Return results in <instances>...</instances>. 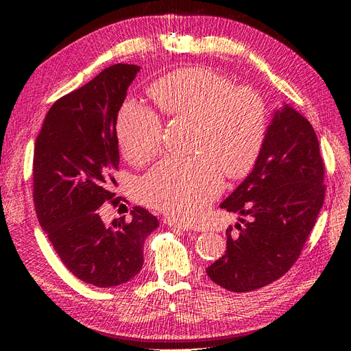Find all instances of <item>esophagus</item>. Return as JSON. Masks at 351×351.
I'll return each instance as SVG.
<instances>
[{
  "mask_svg": "<svg viewBox=\"0 0 351 351\" xmlns=\"http://www.w3.org/2000/svg\"><path fill=\"white\" fill-rule=\"evenodd\" d=\"M167 224L171 227V228H174V230H178V231H192L193 228L192 227H189V226H184V224H180V222H177L176 219H167Z\"/></svg>",
  "mask_w": 351,
  "mask_h": 351,
  "instance_id": "1",
  "label": "esophagus"
}]
</instances>
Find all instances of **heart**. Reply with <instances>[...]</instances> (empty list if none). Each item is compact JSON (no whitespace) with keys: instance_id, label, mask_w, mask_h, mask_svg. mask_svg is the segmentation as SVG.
Wrapping results in <instances>:
<instances>
[{"instance_id":"b5f03b06","label":"heart","mask_w":351,"mask_h":351,"mask_svg":"<svg viewBox=\"0 0 351 351\" xmlns=\"http://www.w3.org/2000/svg\"><path fill=\"white\" fill-rule=\"evenodd\" d=\"M149 95L169 119L193 120L195 155L159 161L143 177L141 195L147 205L193 222L221 192V169L240 177L256 161L267 134V105L256 90L234 86L226 74L208 67L169 71L152 83ZM117 137L125 159L146 164L161 149V117L127 99L117 119Z\"/></svg>"}]
</instances>
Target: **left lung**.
Wrapping results in <instances>:
<instances>
[{
	"instance_id": "1",
	"label": "left lung",
	"mask_w": 351,
	"mask_h": 351,
	"mask_svg": "<svg viewBox=\"0 0 351 351\" xmlns=\"http://www.w3.org/2000/svg\"><path fill=\"white\" fill-rule=\"evenodd\" d=\"M324 161L312 124L289 104L274 112L252 173L221 208L239 218L227 228L226 254L206 268L234 293L281 278L299 258L324 205Z\"/></svg>"
}]
</instances>
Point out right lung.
Segmentation results:
<instances>
[{
  "label": "right lung",
  "mask_w": 351,
  "mask_h": 351,
  "mask_svg": "<svg viewBox=\"0 0 351 351\" xmlns=\"http://www.w3.org/2000/svg\"><path fill=\"white\" fill-rule=\"evenodd\" d=\"M141 67L114 64L49 108L34 155V202L39 224L67 269L102 289L130 281L143 265L145 239L158 218L136 206L104 224L99 208L115 197L117 115Z\"/></svg>",
  "instance_id": "right-lung-1"
}]
</instances>
